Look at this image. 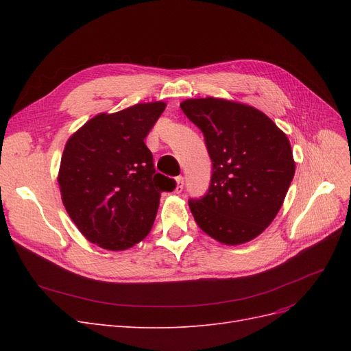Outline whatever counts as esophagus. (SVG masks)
<instances>
[{"label":"esophagus","mask_w":351,"mask_h":351,"mask_svg":"<svg viewBox=\"0 0 351 351\" xmlns=\"http://www.w3.org/2000/svg\"><path fill=\"white\" fill-rule=\"evenodd\" d=\"M176 183H177V186H176V193H182V192H183V187H184V178H183L182 176H178V177L176 178Z\"/></svg>","instance_id":"esophagus-1"}]
</instances>
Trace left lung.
Instances as JSON below:
<instances>
[{
  "label": "left lung",
  "mask_w": 351,
  "mask_h": 351,
  "mask_svg": "<svg viewBox=\"0 0 351 351\" xmlns=\"http://www.w3.org/2000/svg\"><path fill=\"white\" fill-rule=\"evenodd\" d=\"M180 107L204 133L212 161L208 193L189 202L196 224L228 246L258 237L277 217L294 177L289 137L246 104L197 98Z\"/></svg>",
  "instance_id": "1"
}]
</instances>
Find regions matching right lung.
I'll return each mask as SVG.
<instances>
[{"label":"right lung","instance_id":"add662e5","mask_svg":"<svg viewBox=\"0 0 351 351\" xmlns=\"http://www.w3.org/2000/svg\"><path fill=\"white\" fill-rule=\"evenodd\" d=\"M162 101L102 112L70 136L58 186L69 217L90 243L125 250L154 226L161 192L176 182L155 173L145 137L164 112Z\"/></svg>","mask_w":351,"mask_h":351}]
</instances>
